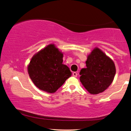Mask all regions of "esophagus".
I'll use <instances>...</instances> for the list:
<instances>
[{
	"label": "esophagus",
	"mask_w": 131,
	"mask_h": 131,
	"mask_svg": "<svg viewBox=\"0 0 131 131\" xmlns=\"http://www.w3.org/2000/svg\"><path fill=\"white\" fill-rule=\"evenodd\" d=\"M72 75H73V76L74 77H77V75H78V73H77V72H73V73H72Z\"/></svg>",
	"instance_id": "1"
}]
</instances>
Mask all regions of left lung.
<instances>
[{
  "label": "left lung",
  "mask_w": 131,
  "mask_h": 131,
  "mask_svg": "<svg viewBox=\"0 0 131 131\" xmlns=\"http://www.w3.org/2000/svg\"><path fill=\"white\" fill-rule=\"evenodd\" d=\"M85 63L86 68H82L80 72L81 82L91 94L102 93L115 78V63L98 47H95L88 55Z\"/></svg>",
  "instance_id": "left-lung-1"
}]
</instances>
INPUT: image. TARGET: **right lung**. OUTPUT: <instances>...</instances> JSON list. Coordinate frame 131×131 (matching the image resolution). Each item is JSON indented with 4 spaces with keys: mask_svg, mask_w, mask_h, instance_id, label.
Instances as JSON below:
<instances>
[{
    "mask_svg": "<svg viewBox=\"0 0 131 131\" xmlns=\"http://www.w3.org/2000/svg\"><path fill=\"white\" fill-rule=\"evenodd\" d=\"M63 53L54 44L40 50L31 58L28 73L37 87L54 93L71 77L69 68L63 63Z\"/></svg>",
    "mask_w": 131,
    "mask_h": 131,
    "instance_id": "1",
    "label": "right lung"
}]
</instances>
